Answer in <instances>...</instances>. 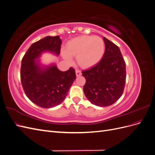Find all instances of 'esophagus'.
Wrapping results in <instances>:
<instances>
[{"label":"esophagus","mask_w":155,"mask_h":155,"mask_svg":"<svg viewBox=\"0 0 155 155\" xmlns=\"http://www.w3.org/2000/svg\"><path fill=\"white\" fill-rule=\"evenodd\" d=\"M76 74L77 76H80L81 75V72L79 70H76Z\"/></svg>","instance_id":"34e87169"}]
</instances>
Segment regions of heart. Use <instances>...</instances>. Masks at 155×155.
Instances as JSON below:
<instances>
[{
    "instance_id": "heart-1",
    "label": "heart",
    "mask_w": 155,
    "mask_h": 155,
    "mask_svg": "<svg viewBox=\"0 0 155 155\" xmlns=\"http://www.w3.org/2000/svg\"><path fill=\"white\" fill-rule=\"evenodd\" d=\"M104 51L105 43L100 37L83 35L68 42L63 58L71 62V56L77 55L78 64L82 67L88 68L100 61Z\"/></svg>"
}]
</instances>
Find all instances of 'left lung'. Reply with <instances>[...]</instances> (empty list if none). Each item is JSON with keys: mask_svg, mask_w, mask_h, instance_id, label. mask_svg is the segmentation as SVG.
<instances>
[{"mask_svg": "<svg viewBox=\"0 0 155 155\" xmlns=\"http://www.w3.org/2000/svg\"><path fill=\"white\" fill-rule=\"evenodd\" d=\"M103 39L105 51L101 60L82 74L86 79L83 91L87 99L96 106L107 107L114 104L122 95L126 67L118 46L105 37Z\"/></svg>", "mask_w": 155, "mask_h": 155, "instance_id": "8db88e82", "label": "left lung"}]
</instances>
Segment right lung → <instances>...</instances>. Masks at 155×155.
<instances>
[{
	"mask_svg": "<svg viewBox=\"0 0 155 155\" xmlns=\"http://www.w3.org/2000/svg\"><path fill=\"white\" fill-rule=\"evenodd\" d=\"M61 43L59 36L46 37L33 43L22 59L23 89L27 97L41 107L51 108L61 104L76 78L72 67L62 72L54 64L48 67L39 64L38 58L45 51L59 55Z\"/></svg>",
	"mask_w": 155,
	"mask_h": 155,
	"instance_id": "1",
	"label": "right lung"
}]
</instances>
